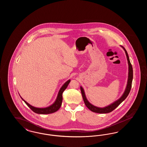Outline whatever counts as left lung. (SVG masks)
Returning <instances> with one entry per match:
<instances>
[{"mask_svg": "<svg viewBox=\"0 0 147 147\" xmlns=\"http://www.w3.org/2000/svg\"><path fill=\"white\" fill-rule=\"evenodd\" d=\"M121 47L125 51L128 63V78L127 84V86H126L125 91L124 92L123 94L122 95V96L119 98V100L115 101L113 103H112L111 105H109V106L105 107H103V108H101V107H98L92 105L88 101L87 98L85 96L84 89H83V88L82 86H80V90H81V92H82V96H83L84 103L86 105V106L92 112L98 113H109V112H111L113 110H114L123 101H124L126 99V98L128 95V94L130 92V90L131 89L132 83V80H133V68H132V64L130 62L129 58V57H128V53L126 51V49L123 46H121Z\"/></svg>", "mask_w": 147, "mask_h": 147, "instance_id": "8db88e82", "label": "left lung"}]
</instances>
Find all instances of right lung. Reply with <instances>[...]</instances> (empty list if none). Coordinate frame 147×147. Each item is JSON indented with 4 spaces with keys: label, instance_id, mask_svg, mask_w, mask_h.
<instances>
[{
    "label": "right lung",
    "instance_id": "add662e5",
    "mask_svg": "<svg viewBox=\"0 0 147 147\" xmlns=\"http://www.w3.org/2000/svg\"><path fill=\"white\" fill-rule=\"evenodd\" d=\"M70 82V80H68V81H67L64 84H63V86L61 87V88L60 89L59 91L58 92L57 98H56L55 102L52 105L49 106V107H45V108H37V107H34L28 104L26 101H25L22 98H21V96L20 97L22 98V100L25 102V104L31 109V110L36 113L49 114V113H54V112H56L57 111H58L59 109V108L61 107V106L62 105V100H63L62 94H63V91H64L65 90V89L67 88Z\"/></svg>",
    "mask_w": 147,
    "mask_h": 147
}]
</instances>
